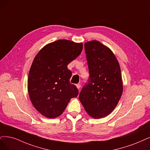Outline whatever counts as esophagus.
I'll list each match as a JSON object with an SVG mask.
<instances>
[{
    "label": "esophagus",
    "instance_id": "esophagus-1",
    "mask_svg": "<svg viewBox=\"0 0 150 150\" xmlns=\"http://www.w3.org/2000/svg\"><path fill=\"white\" fill-rule=\"evenodd\" d=\"M76 88H78V89L79 90V89H80V86H81V85H80V83H78V84H76Z\"/></svg>",
    "mask_w": 150,
    "mask_h": 150
}]
</instances>
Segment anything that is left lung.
<instances>
[{"instance_id": "8db88e82", "label": "left lung", "mask_w": 150, "mask_h": 150, "mask_svg": "<svg viewBox=\"0 0 150 150\" xmlns=\"http://www.w3.org/2000/svg\"><path fill=\"white\" fill-rule=\"evenodd\" d=\"M85 51L90 76L79 99L88 115L100 119L113 111L122 95L120 65L111 50L98 41L85 43Z\"/></svg>"}]
</instances>
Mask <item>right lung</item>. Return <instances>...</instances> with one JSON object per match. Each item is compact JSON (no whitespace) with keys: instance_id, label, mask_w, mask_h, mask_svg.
Returning a JSON list of instances; mask_svg holds the SVG:
<instances>
[{"instance_id":"add662e5","label":"right lung","mask_w":150,"mask_h":150,"mask_svg":"<svg viewBox=\"0 0 150 150\" xmlns=\"http://www.w3.org/2000/svg\"><path fill=\"white\" fill-rule=\"evenodd\" d=\"M83 44L59 40L46 45L32 63L28 90L33 106L45 117L53 119L62 114L70 99L79 95L70 83L68 64L81 54Z\"/></svg>"}]
</instances>
